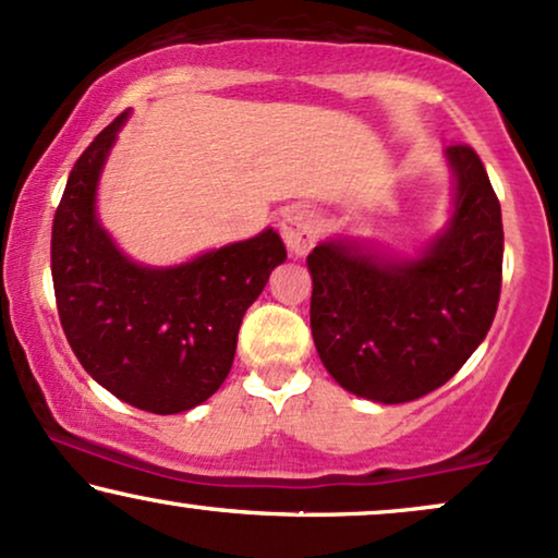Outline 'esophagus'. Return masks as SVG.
<instances>
[{
    "instance_id": "obj_1",
    "label": "esophagus",
    "mask_w": 558,
    "mask_h": 558,
    "mask_svg": "<svg viewBox=\"0 0 558 558\" xmlns=\"http://www.w3.org/2000/svg\"><path fill=\"white\" fill-rule=\"evenodd\" d=\"M280 233H283L286 246L291 254H306L317 241V220H314V213H308L306 207H288L283 220H280Z\"/></svg>"
}]
</instances>
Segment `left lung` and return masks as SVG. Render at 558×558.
Masks as SVG:
<instances>
[{"label":"left lung","instance_id":"8db88e82","mask_svg":"<svg viewBox=\"0 0 558 558\" xmlns=\"http://www.w3.org/2000/svg\"><path fill=\"white\" fill-rule=\"evenodd\" d=\"M452 210L405 257L335 236L306 257L312 338L330 377L359 398L411 402L458 374L492 327L501 291V207L478 153L445 150Z\"/></svg>","mask_w":558,"mask_h":558}]
</instances>
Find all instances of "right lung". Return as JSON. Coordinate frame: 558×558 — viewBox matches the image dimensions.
I'll return each mask as SVG.
<instances>
[{
    "label": "right lung",
    "mask_w": 558,
    "mask_h": 558,
    "mask_svg": "<svg viewBox=\"0 0 558 558\" xmlns=\"http://www.w3.org/2000/svg\"><path fill=\"white\" fill-rule=\"evenodd\" d=\"M130 111L87 145L66 179L51 228L59 319L83 368L119 400L171 415L218 392L241 319L286 262L278 231L171 267L140 265L98 220V181Z\"/></svg>",
    "instance_id": "add662e5"
}]
</instances>
